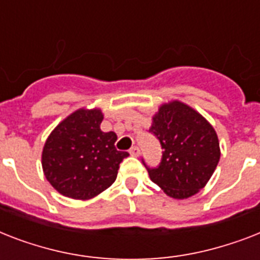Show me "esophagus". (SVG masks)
<instances>
[{"instance_id": "esophagus-1", "label": "esophagus", "mask_w": 260, "mask_h": 260, "mask_svg": "<svg viewBox=\"0 0 260 260\" xmlns=\"http://www.w3.org/2000/svg\"><path fill=\"white\" fill-rule=\"evenodd\" d=\"M129 154L132 155V156H139V154H140V150H139L138 146H134L132 148L129 150Z\"/></svg>"}]
</instances>
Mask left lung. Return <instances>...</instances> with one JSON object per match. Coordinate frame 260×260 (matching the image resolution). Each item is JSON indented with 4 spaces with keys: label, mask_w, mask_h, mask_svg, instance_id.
<instances>
[{
    "label": "left lung",
    "mask_w": 260,
    "mask_h": 260,
    "mask_svg": "<svg viewBox=\"0 0 260 260\" xmlns=\"http://www.w3.org/2000/svg\"><path fill=\"white\" fill-rule=\"evenodd\" d=\"M150 132L163 150L158 167H148L143 160L151 181L177 200L198 193L220 160V144L213 126L193 108L171 101L159 108Z\"/></svg>",
    "instance_id": "left-lung-1"
}]
</instances>
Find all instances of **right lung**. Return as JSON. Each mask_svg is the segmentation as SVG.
Listing matches in <instances>:
<instances>
[{"label": "right lung", "mask_w": 260, "mask_h": 260, "mask_svg": "<svg viewBox=\"0 0 260 260\" xmlns=\"http://www.w3.org/2000/svg\"><path fill=\"white\" fill-rule=\"evenodd\" d=\"M100 109H78L47 139L42 166L55 190L74 200H90L109 187L128 152L117 151L114 132H102Z\"/></svg>", "instance_id": "1"}]
</instances>
